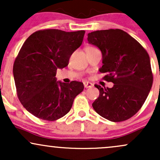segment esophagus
Returning a JSON list of instances; mask_svg holds the SVG:
<instances>
[{
    "instance_id": "1",
    "label": "esophagus",
    "mask_w": 160,
    "mask_h": 160,
    "mask_svg": "<svg viewBox=\"0 0 160 160\" xmlns=\"http://www.w3.org/2000/svg\"><path fill=\"white\" fill-rule=\"evenodd\" d=\"M83 85L85 88H90L92 86H93V84L91 82H88V81L83 82Z\"/></svg>"
}]
</instances>
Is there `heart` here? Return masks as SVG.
Instances as JSON below:
<instances>
[{"mask_svg":"<svg viewBox=\"0 0 160 160\" xmlns=\"http://www.w3.org/2000/svg\"><path fill=\"white\" fill-rule=\"evenodd\" d=\"M95 49V47H86L85 51L86 52H89V51L93 50V49Z\"/></svg>","mask_w":160,"mask_h":160,"instance_id":"b5f03b06","label":"heart"}]
</instances>
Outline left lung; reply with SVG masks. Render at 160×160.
Segmentation results:
<instances>
[{"mask_svg":"<svg viewBox=\"0 0 160 160\" xmlns=\"http://www.w3.org/2000/svg\"><path fill=\"white\" fill-rule=\"evenodd\" d=\"M88 41L102 53L103 79L112 88L95 84L100 94L92 103L99 115L112 122L133 117L144 104L153 85V73L148 52L136 40L120 29L95 31Z\"/></svg>","mask_w":160,"mask_h":160,"instance_id":"1","label":"left lung"}]
</instances>
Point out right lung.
Masks as SVG:
<instances>
[{
    "instance_id": "obj_1",
    "label": "right lung",
    "mask_w": 160,
    "mask_h": 160,
    "mask_svg": "<svg viewBox=\"0 0 160 160\" xmlns=\"http://www.w3.org/2000/svg\"><path fill=\"white\" fill-rule=\"evenodd\" d=\"M84 34L85 31L40 30L31 34L20 49L12 69L16 93L23 107L38 118L54 121L64 117L83 90L82 82H58L56 74L57 69L68 65Z\"/></svg>"
}]
</instances>
